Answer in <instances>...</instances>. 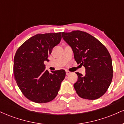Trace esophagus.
Returning a JSON list of instances; mask_svg holds the SVG:
<instances>
[{
	"label": "esophagus",
	"mask_w": 124,
	"mask_h": 124,
	"mask_svg": "<svg viewBox=\"0 0 124 124\" xmlns=\"http://www.w3.org/2000/svg\"><path fill=\"white\" fill-rule=\"evenodd\" d=\"M70 73H71V72H69V71H68V70H66V75H69V74H70Z\"/></svg>",
	"instance_id": "34e87169"
}]
</instances>
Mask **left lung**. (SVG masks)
<instances>
[{
	"label": "left lung",
	"mask_w": 124,
	"mask_h": 124,
	"mask_svg": "<svg viewBox=\"0 0 124 124\" xmlns=\"http://www.w3.org/2000/svg\"><path fill=\"white\" fill-rule=\"evenodd\" d=\"M62 38L72 48L78 64L83 65L86 75L76 72L73 85L78 96L96 100L104 94L112 79V59L106 46L97 38L84 31L62 32Z\"/></svg>",
	"instance_id": "left-lung-1"
}]
</instances>
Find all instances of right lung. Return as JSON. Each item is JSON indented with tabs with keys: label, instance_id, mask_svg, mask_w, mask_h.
<instances>
[{
	"label": "right lung",
	"instance_id": "obj_1",
	"mask_svg": "<svg viewBox=\"0 0 124 124\" xmlns=\"http://www.w3.org/2000/svg\"><path fill=\"white\" fill-rule=\"evenodd\" d=\"M62 32L38 34L18 48L14 57L15 79L27 99L37 103L51 101L57 96L66 72L45 70L44 62L59 44Z\"/></svg>",
	"mask_w": 124,
	"mask_h": 124
}]
</instances>
